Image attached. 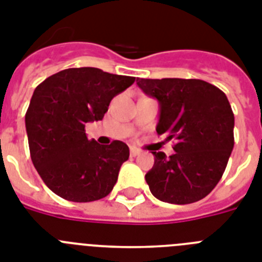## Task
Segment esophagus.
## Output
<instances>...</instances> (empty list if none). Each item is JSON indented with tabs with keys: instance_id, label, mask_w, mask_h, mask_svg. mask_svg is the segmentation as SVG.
Segmentation results:
<instances>
[{
	"instance_id": "esophagus-1",
	"label": "esophagus",
	"mask_w": 262,
	"mask_h": 262,
	"mask_svg": "<svg viewBox=\"0 0 262 262\" xmlns=\"http://www.w3.org/2000/svg\"><path fill=\"white\" fill-rule=\"evenodd\" d=\"M140 153H141V150H138V149H136V148H130V156H133V157L138 156Z\"/></svg>"
}]
</instances>
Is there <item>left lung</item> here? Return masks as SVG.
<instances>
[{
	"label": "left lung",
	"mask_w": 262,
	"mask_h": 262,
	"mask_svg": "<svg viewBox=\"0 0 262 262\" xmlns=\"http://www.w3.org/2000/svg\"><path fill=\"white\" fill-rule=\"evenodd\" d=\"M137 85L160 104L157 133L174 141L169 157L151 151L155 165L145 174L151 194L177 205L200 201L219 184L234 146L225 93L195 78H137Z\"/></svg>",
	"instance_id": "obj_1"
}]
</instances>
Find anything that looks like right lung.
I'll list each match as a JSON object with an SVG mask.
<instances>
[{
	"instance_id": "add662e5",
	"label": "right lung",
	"mask_w": 262,
	"mask_h": 262,
	"mask_svg": "<svg viewBox=\"0 0 262 262\" xmlns=\"http://www.w3.org/2000/svg\"><path fill=\"white\" fill-rule=\"evenodd\" d=\"M135 77L97 68H70L36 88L25 114L30 157L46 186L68 201L106 197L129 158L122 141L100 145L88 140L85 124L104 118L112 98Z\"/></svg>"
}]
</instances>
